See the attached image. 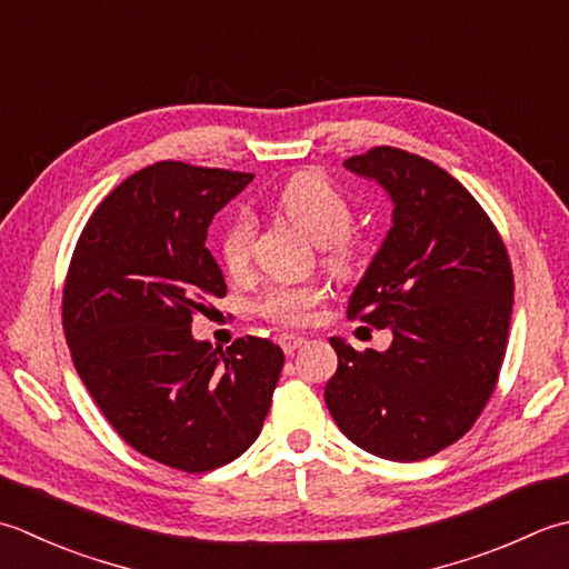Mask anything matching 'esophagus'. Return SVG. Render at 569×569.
Returning a JSON list of instances; mask_svg holds the SVG:
<instances>
[{"mask_svg": "<svg viewBox=\"0 0 569 569\" xmlns=\"http://www.w3.org/2000/svg\"><path fill=\"white\" fill-rule=\"evenodd\" d=\"M278 345H281L286 355H293L298 348H303L306 338H300V336H281V338H278Z\"/></svg>", "mask_w": 569, "mask_h": 569, "instance_id": "obj_1", "label": "esophagus"}]
</instances>
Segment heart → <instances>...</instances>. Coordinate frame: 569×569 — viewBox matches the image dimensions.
<instances>
[{"label":"heart","mask_w":569,"mask_h":569,"mask_svg":"<svg viewBox=\"0 0 569 569\" xmlns=\"http://www.w3.org/2000/svg\"><path fill=\"white\" fill-rule=\"evenodd\" d=\"M278 209L293 227L306 233L326 251V261L336 269H350L355 251L348 243V231L352 227V204L336 184H330L320 174H300L288 182L278 194ZM256 224L249 211H237L224 231H221V259L229 271L239 273L247 269L251 259ZM326 298L322 286H271L263 293L261 313L283 326H300L313 313V308Z\"/></svg>","instance_id":"obj_1"}]
</instances>
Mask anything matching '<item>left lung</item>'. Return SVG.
Returning <instances> with one entry per match:
<instances>
[{
  "label": "left lung",
  "instance_id": "8db88e82",
  "mask_svg": "<svg viewBox=\"0 0 569 569\" xmlns=\"http://www.w3.org/2000/svg\"><path fill=\"white\" fill-rule=\"evenodd\" d=\"M380 184L392 227L348 313L392 330L385 352L330 338L326 405L360 449L419 461L459 441L493 395L513 310V271L491 219L459 180L419 154L375 148L345 160Z\"/></svg>",
  "mask_w": 569,
  "mask_h": 569
}]
</instances>
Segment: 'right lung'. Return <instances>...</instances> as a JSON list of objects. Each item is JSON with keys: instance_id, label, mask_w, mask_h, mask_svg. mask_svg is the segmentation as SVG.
<instances>
[{"instance_id": "right-lung-1", "label": "right lung", "mask_w": 569, "mask_h": 569, "mask_svg": "<svg viewBox=\"0 0 569 569\" xmlns=\"http://www.w3.org/2000/svg\"><path fill=\"white\" fill-rule=\"evenodd\" d=\"M253 180L158 162L130 174L88 219L63 288L76 372L132 449L187 473L219 469L261 433L283 350L239 338L214 350L192 316L227 293L207 229Z\"/></svg>"}]
</instances>
